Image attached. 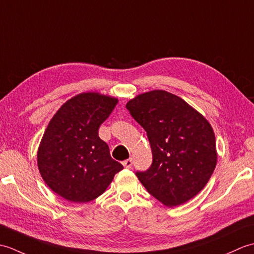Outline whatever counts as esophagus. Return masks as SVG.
I'll list each match as a JSON object with an SVG mask.
<instances>
[{
    "instance_id": "1",
    "label": "esophagus",
    "mask_w": 254,
    "mask_h": 254,
    "mask_svg": "<svg viewBox=\"0 0 254 254\" xmlns=\"http://www.w3.org/2000/svg\"><path fill=\"white\" fill-rule=\"evenodd\" d=\"M122 164H123L124 167H126V168L130 169V168H132V166H133V160H132L131 158H128V159H127V160H124Z\"/></svg>"
}]
</instances>
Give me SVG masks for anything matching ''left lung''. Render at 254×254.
<instances>
[{"label":"left lung","instance_id":"left-lung-1","mask_svg":"<svg viewBox=\"0 0 254 254\" xmlns=\"http://www.w3.org/2000/svg\"><path fill=\"white\" fill-rule=\"evenodd\" d=\"M127 109L146 131L153 161L135 175L149 194L167 206L195 196L216 167L215 135L202 115L165 90L138 95Z\"/></svg>","mask_w":254,"mask_h":254}]
</instances>
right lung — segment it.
Instances as JSON below:
<instances>
[{
  "mask_svg": "<svg viewBox=\"0 0 254 254\" xmlns=\"http://www.w3.org/2000/svg\"><path fill=\"white\" fill-rule=\"evenodd\" d=\"M117 104L116 98L84 93L66 101L51 119L38 149V167L51 190L67 201H93L123 169L98 135Z\"/></svg>",
  "mask_w": 254,
  "mask_h": 254,
  "instance_id": "add662e5",
  "label": "right lung"
}]
</instances>
